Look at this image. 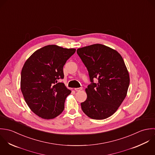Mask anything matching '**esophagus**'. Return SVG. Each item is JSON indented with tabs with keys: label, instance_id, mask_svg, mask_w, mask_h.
Masks as SVG:
<instances>
[{
	"label": "esophagus",
	"instance_id": "obj_1",
	"mask_svg": "<svg viewBox=\"0 0 155 155\" xmlns=\"http://www.w3.org/2000/svg\"><path fill=\"white\" fill-rule=\"evenodd\" d=\"M82 90H83V87H79V88H75V91L76 92H80V91H81Z\"/></svg>",
	"mask_w": 155,
	"mask_h": 155
}]
</instances>
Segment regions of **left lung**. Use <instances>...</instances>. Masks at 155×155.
<instances>
[{
    "label": "left lung",
    "instance_id": "1",
    "mask_svg": "<svg viewBox=\"0 0 155 155\" xmlns=\"http://www.w3.org/2000/svg\"><path fill=\"white\" fill-rule=\"evenodd\" d=\"M77 53L91 82L85 90L87 99L81 103V109L91 119H107L117 110L127 94L130 78L124 59L116 50L100 44L78 48ZM94 78L97 84L93 83Z\"/></svg>",
    "mask_w": 155,
    "mask_h": 155
}]
</instances>
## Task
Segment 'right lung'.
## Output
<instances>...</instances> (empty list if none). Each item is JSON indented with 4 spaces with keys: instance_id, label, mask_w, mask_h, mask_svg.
<instances>
[{
    "instance_id": "add662e5",
    "label": "right lung",
    "mask_w": 155,
    "mask_h": 155,
    "mask_svg": "<svg viewBox=\"0 0 155 155\" xmlns=\"http://www.w3.org/2000/svg\"><path fill=\"white\" fill-rule=\"evenodd\" d=\"M75 48L48 45L36 51L25 63L20 87L31 111L44 119H52L62 113L71 91L58 80L64 78L63 68Z\"/></svg>"
}]
</instances>
